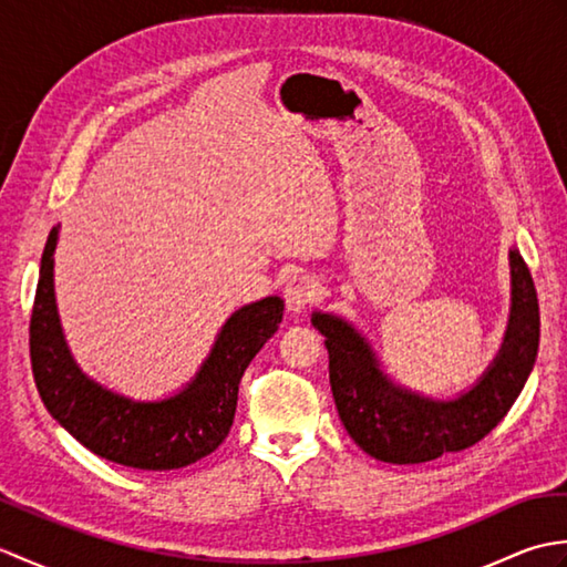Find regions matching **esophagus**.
Returning <instances> with one entry per match:
<instances>
[{
    "instance_id": "obj_1",
    "label": "esophagus",
    "mask_w": 567,
    "mask_h": 567,
    "mask_svg": "<svg viewBox=\"0 0 567 567\" xmlns=\"http://www.w3.org/2000/svg\"><path fill=\"white\" fill-rule=\"evenodd\" d=\"M321 295V287L309 275H295L290 282L285 287V302L290 311H302L311 302H317Z\"/></svg>"
}]
</instances>
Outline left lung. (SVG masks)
<instances>
[{
  "mask_svg": "<svg viewBox=\"0 0 567 567\" xmlns=\"http://www.w3.org/2000/svg\"><path fill=\"white\" fill-rule=\"evenodd\" d=\"M512 319L502 351L485 378L453 402H431L382 378L368 343L331 315L311 317L327 336L329 380L336 409L351 439L384 463L436 461L483 441L507 416L538 351V297L534 277L512 250Z\"/></svg>",
  "mask_w": 567,
  "mask_h": 567,
  "instance_id": "obj_1",
  "label": "left lung"
}]
</instances>
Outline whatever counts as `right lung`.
Instances as JSON below:
<instances>
[{"instance_id": "1", "label": "right lung", "mask_w": 567, "mask_h": 567, "mask_svg": "<svg viewBox=\"0 0 567 567\" xmlns=\"http://www.w3.org/2000/svg\"><path fill=\"white\" fill-rule=\"evenodd\" d=\"M55 240L58 226L45 240L29 323L31 370L48 412L84 449L126 467L175 470L219 449L234 424L240 378L280 327L282 299L265 297L238 309L185 392L165 402H131L102 390L72 363L55 311Z\"/></svg>"}]
</instances>
